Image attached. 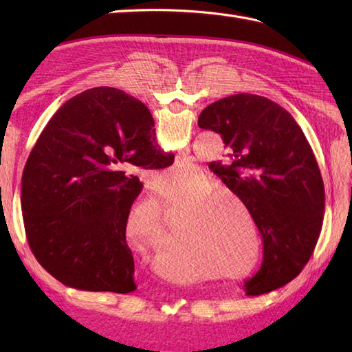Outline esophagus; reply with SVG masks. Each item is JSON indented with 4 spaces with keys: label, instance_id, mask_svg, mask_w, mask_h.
<instances>
[{
    "label": "esophagus",
    "instance_id": "obj_1",
    "mask_svg": "<svg viewBox=\"0 0 352 352\" xmlns=\"http://www.w3.org/2000/svg\"><path fill=\"white\" fill-rule=\"evenodd\" d=\"M180 170H183V169H180V168H177V169H174L172 172H174V174H177V172H180Z\"/></svg>",
    "mask_w": 352,
    "mask_h": 352
}]
</instances>
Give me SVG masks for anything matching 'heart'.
<instances>
[{"label": "heart", "mask_w": 352, "mask_h": 352, "mask_svg": "<svg viewBox=\"0 0 352 352\" xmlns=\"http://www.w3.org/2000/svg\"><path fill=\"white\" fill-rule=\"evenodd\" d=\"M223 197L236 199L231 190L219 186L214 188L210 178L197 169L177 178H163L157 203L142 201L126 216V241L134 246L160 248L166 228L158 206L164 212L184 208L180 231L197 242L203 256L219 269L223 278H250L258 266V241L252 251L245 222L231 213L228 201Z\"/></svg>", "instance_id": "obj_1"}]
</instances>
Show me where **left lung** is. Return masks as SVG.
Segmentation results:
<instances>
[{
	"label": "left lung",
	"instance_id": "1",
	"mask_svg": "<svg viewBox=\"0 0 352 352\" xmlns=\"http://www.w3.org/2000/svg\"><path fill=\"white\" fill-rule=\"evenodd\" d=\"M198 125L221 134L226 153L208 166L242 199L263 239V261L245 283L246 294L283 287L310 260L325 212L324 182L301 126L252 94L212 102Z\"/></svg>",
	"mask_w": 352,
	"mask_h": 352
}]
</instances>
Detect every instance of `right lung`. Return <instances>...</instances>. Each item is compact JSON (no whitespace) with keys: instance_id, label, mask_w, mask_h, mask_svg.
Wrapping results in <instances>:
<instances>
[{"instance_id":"1","label":"right lung","mask_w":352,"mask_h":352,"mask_svg":"<svg viewBox=\"0 0 352 352\" xmlns=\"http://www.w3.org/2000/svg\"><path fill=\"white\" fill-rule=\"evenodd\" d=\"M174 163L155 142L144 102L94 87L58 109L22 174L30 250L56 280L80 290H136L124 222L144 184L139 172Z\"/></svg>"}]
</instances>
